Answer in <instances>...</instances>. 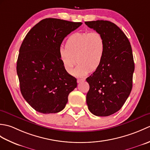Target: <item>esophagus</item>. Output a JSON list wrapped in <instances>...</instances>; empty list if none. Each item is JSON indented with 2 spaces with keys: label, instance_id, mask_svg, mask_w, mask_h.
Masks as SVG:
<instances>
[{
  "label": "esophagus",
  "instance_id": "esophagus-1",
  "mask_svg": "<svg viewBox=\"0 0 150 150\" xmlns=\"http://www.w3.org/2000/svg\"><path fill=\"white\" fill-rule=\"evenodd\" d=\"M85 81L84 79H77V82L78 83H81V82H84Z\"/></svg>",
  "mask_w": 150,
  "mask_h": 150
}]
</instances>
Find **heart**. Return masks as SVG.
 Listing matches in <instances>:
<instances>
[{
    "label": "heart",
    "instance_id": "b5f03b06",
    "mask_svg": "<svg viewBox=\"0 0 150 150\" xmlns=\"http://www.w3.org/2000/svg\"><path fill=\"white\" fill-rule=\"evenodd\" d=\"M106 46L102 35L93 32H77L69 36L66 46L59 49V55L66 71L73 74L79 62L75 74L84 76L94 72L104 62Z\"/></svg>",
    "mask_w": 150,
    "mask_h": 150
}]
</instances>
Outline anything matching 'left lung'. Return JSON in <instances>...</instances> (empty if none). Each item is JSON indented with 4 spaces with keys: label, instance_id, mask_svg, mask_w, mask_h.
Segmentation results:
<instances>
[{
    "label": "left lung",
    "instance_id": "8db88e82",
    "mask_svg": "<svg viewBox=\"0 0 150 150\" xmlns=\"http://www.w3.org/2000/svg\"><path fill=\"white\" fill-rule=\"evenodd\" d=\"M85 24L103 36L106 46L103 65L86 79L90 85L86 103L95 115L109 116L122 107L131 93L135 69L132 46L113 22L96 21Z\"/></svg>",
    "mask_w": 150,
    "mask_h": 150
}]
</instances>
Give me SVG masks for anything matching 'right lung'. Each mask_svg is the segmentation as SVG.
I'll return each instance as SVG.
<instances>
[{
    "label": "right lung",
    "mask_w": 150,
    "mask_h": 150,
    "mask_svg": "<svg viewBox=\"0 0 150 150\" xmlns=\"http://www.w3.org/2000/svg\"><path fill=\"white\" fill-rule=\"evenodd\" d=\"M82 24L43 19L31 28L21 44L17 62L21 91L38 112L62 111L69 93L77 87V79L66 71L59 49L64 39Z\"/></svg>",
    "instance_id": "add662e5"
}]
</instances>
